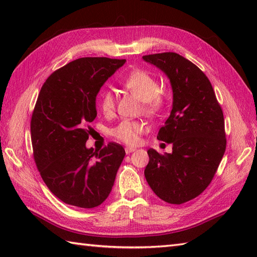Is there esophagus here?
<instances>
[{
	"mask_svg": "<svg viewBox=\"0 0 257 257\" xmlns=\"http://www.w3.org/2000/svg\"><path fill=\"white\" fill-rule=\"evenodd\" d=\"M136 150V148H134V147H125L124 148V151H125V154H132V152H134Z\"/></svg>",
	"mask_w": 257,
	"mask_h": 257,
	"instance_id": "esophagus-1",
	"label": "esophagus"
}]
</instances>
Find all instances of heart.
<instances>
[{
    "label": "heart",
    "mask_w": 257,
    "mask_h": 257,
    "mask_svg": "<svg viewBox=\"0 0 257 257\" xmlns=\"http://www.w3.org/2000/svg\"><path fill=\"white\" fill-rule=\"evenodd\" d=\"M122 85L128 90L137 96L141 101H145V110L156 114L159 112L165 98L159 92V83L154 75L144 69H136L129 73L122 80ZM99 105L102 112L110 114L114 109V97L111 91H103L100 95ZM145 125L134 120H122L112 130V135L118 140L127 145H136L139 140V136L144 133Z\"/></svg>",
    "instance_id": "1"
}]
</instances>
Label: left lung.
Instances as JSON below:
<instances>
[{
  "label": "left lung",
  "instance_id": "1",
  "mask_svg": "<svg viewBox=\"0 0 257 257\" xmlns=\"http://www.w3.org/2000/svg\"><path fill=\"white\" fill-rule=\"evenodd\" d=\"M170 80L172 110L158 140L172 145L171 154L149 149L145 177L163 201L182 204L207 188L226 148L224 117L209 78L177 53L143 56Z\"/></svg>",
  "mask_w": 257,
  "mask_h": 257
}]
</instances>
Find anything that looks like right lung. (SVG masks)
Listing matches in <instances>:
<instances>
[{"instance_id": "right-lung-1", "label": "right lung", "mask_w": 257, "mask_h": 257, "mask_svg": "<svg viewBox=\"0 0 257 257\" xmlns=\"http://www.w3.org/2000/svg\"><path fill=\"white\" fill-rule=\"evenodd\" d=\"M125 63L107 57L78 58L55 70L38 95L31 120L33 154L43 181L64 203L92 209L105 201L125 155L109 143L87 148L101 86Z\"/></svg>"}]
</instances>
